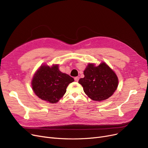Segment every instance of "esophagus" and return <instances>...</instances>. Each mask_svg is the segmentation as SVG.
<instances>
[{"mask_svg":"<svg viewBox=\"0 0 148 148\" xmlns=\"http://www.w3.org/2000/svg\"><path fill=\"white\" fill-rule=\"evenodd\" d=\"M79 80V77H75V78H74V80H75V82H78Z\"/></svg>","mask_w":148,"mask_h":148,"instance_id":"obj_1","label":"esophagus"}]
</instances>
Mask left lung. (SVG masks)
<instances>
[{
    "label": "left lung",
    "instance_id": "obj_1",
    "mask_svg": "<svg viewBox=\"0 0 148 148\" xmlns=\"http://www.w3.org/2000/svg\"><path fill=\"white\" fill-rule=\"evenodd\" d=\"M84 78L79 80L83 90L90 98L97 101L112 95L118 85L117 75L105 63L98 66L89 64L84 71Z\"/></svg>",
    "mask_w": 148,
    "mask_h": 148
}]
</instances>
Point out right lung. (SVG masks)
I'll return each mask as SVG.
<instances>
[{"instance_id": "obj_1", "label": "right lung", "mask_w": 148, "mask_h": 148, "mask_svg": "<svg viewBox=\"0 0 148 148\" xmlns=\"http://www.w3.org/2000/svg\"><path fill=\"white\" fill-rule=\"evenodd\" d=\"M74 79L60 72L58 65L41 66L34 75L32 86L35 94L41 99L56 103L63 97L69 83Z\"/></svg>"}]
</instances>
